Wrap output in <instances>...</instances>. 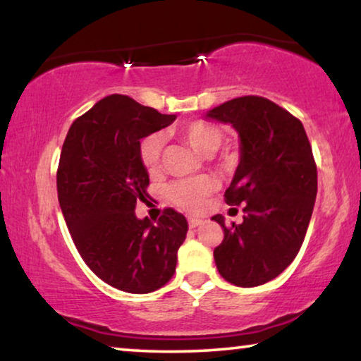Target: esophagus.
Wrapping results in <instances>:
<instances>
[{
	"mask_svg": "<svg viewBox=\"0 0 361 361\" xmlns=\"http://www.w3.org/2000/svg\"><path fill=\"white\" fill-rule=\"evenodd\" d=\"M199 225H202V219H197V216H190V219H189L190 228H197Z\"/></svg>",
	"mask_w": 361,
	"mask_h": 361,
	"instance_id": "1",
	"label": "esophagus"
}]
</instances>
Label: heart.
<instances>
[{
	"label": "heart",
	"instance_id": "1",
	"mask_svg": "<svg viewBox=\"0 0 361 361\" xmlns=\"http://www.w3.org/2000/svg\"><path fill=\"white\" fill-rule=\"evenodd\" d=\"M179 135L187 145H190L202 156H210L219 149L224 141V133L219 126L205 121H194L182 126ZM164 149V137L159 133L149 135L141 142V162L149 174H154L159 169ZM214 180L209 177H195V179L177 180L167 185L166 195L172 204L180 209L195 212L204 204L205 197L214 190Z\"/></svg>",
	"mask_w": 361,
	"mask_h": 361
}]
</instances>
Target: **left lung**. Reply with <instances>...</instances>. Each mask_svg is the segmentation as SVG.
Returning <instances> with one entry per match:
<instances>
[{
  "mask_svg": "<svg viewBox=\"0 0 361 361\" xmlns=\"http://www.w3.org/2000/svg\"><path fill=\"white\" fill-rule=\"evenodd\" d=\"M205 120L231 125L240 137V162L225 199L245 205L243 221L225 226L214 250L221 278L255 288L279 276L298 256L317 195V167L298 118L263 97H240L212 108Z\"/></svg>",
  "mask_w": 361,
  "mask_h": 361,
  "instance_id": "1",
  "label": "left lung"
}]
</instances>
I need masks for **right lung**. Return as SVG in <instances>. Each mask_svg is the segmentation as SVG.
<instances>
[{"instance_id": "add662e5", "label": "right lung", "mask_w": 361, "mask_h": 361, "mask_svg": "<svg viewBox=\"0 0 361 361\" xmlns=\"http://www.w3.org/2000/svg\"><path fill=\"white\" fill-rule=\"evenodd\" d=\"M176 118L115 93L77 118L63 141L57 194L67 228L88 268L125 293L162 288L189 228L172 209L156 224L135 214L149 185L141 140Z\"/></svg>"}]
</instances>
